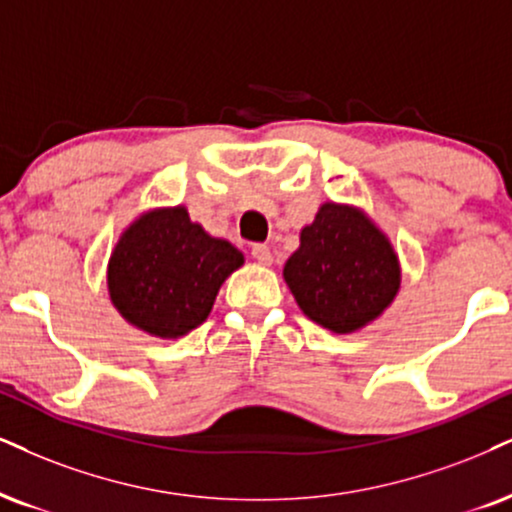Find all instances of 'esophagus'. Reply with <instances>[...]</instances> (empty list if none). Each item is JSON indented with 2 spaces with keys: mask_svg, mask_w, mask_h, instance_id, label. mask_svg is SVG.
Segmentation results:
<instances>
[{
  "mask_svg": "<svg viewBox=\"0 0 512 512\" xmlns=\"http://www.w3.org/2000/svg\"><path fill=\"white\" fill-rule=\"evenodd\" d=\"M251 256H254V261L261 263V266H270V263H273V251H270L268 244L251 246Z\"/></svg>",
  "mask_w": 512,
  "mask_h": 512,
  "instance_id": "esophagus-1",
  "label": "esophagus"
}]
</instances>
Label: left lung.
Here are the masks:
<instances>
[{
	"label": "left lung",
	"mask_w": 512,
	"mask_h": 512,
	"mask_svg": "<svg viewBox=\"0 0 512 512\" xmlns=\"http://www.w3.org/2000/svg\"><path fill=\"white\" fill-rule=\"evenodd\" d=\"M299 242L282 275L306 318L325 330H363L399 294V256L358 206L325 201Z\"/></svg>",
	"instance_id": "obj_1"
}]
</instances>
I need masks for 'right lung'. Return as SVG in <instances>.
Wrapping results in <instances>:
<instances>
[{
    "label": "right lung",
    "mask_w": 512,
    "mask_h": 512,
    "mask_svg": "<svg viewBox=\"0 0 512 512\" xmlns=\"http://www.w3.org/2000/svg\"><path fill=\"white\" fill-rule=\"evenodd\" d=\"M239 266L242 251L192 223L185 206L151 208L113 246L106 285L132 327L178 339L204 323L220 285Z\"/></svg>",
    "instance_id": "add662e5"
}]
</instances>
